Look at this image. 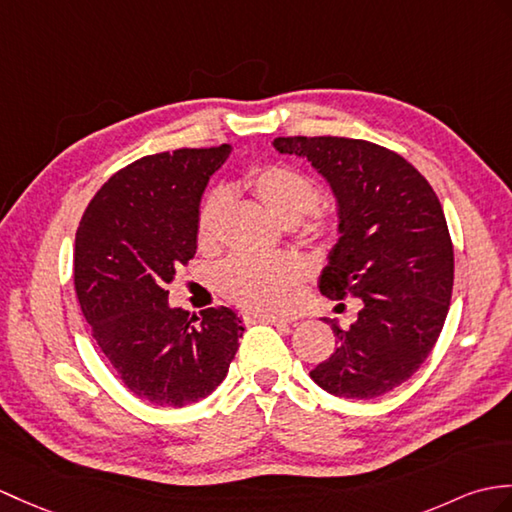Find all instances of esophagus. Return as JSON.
I'll return each instance as SVG.
<instances>
[{
    "instance_id": "1",
    "label": "esophagus",
    "mask_w": 512,
    "mask_h": 512,
    "mask_svg": "<svg viewBox=\"0 0 512 512\" xmlns=\"http://www.w3.org/2000/svg\"><path fill=\"white\" fill-rule=\"evenodd\" d=\"M246 320H259V323H270V325H290L288 318L270 316V314H255V316H248Z\"/></svg>"
}]
</instances>
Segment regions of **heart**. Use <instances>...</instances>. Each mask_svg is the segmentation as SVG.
<instances>
[{"mask_svg":"<svg viewBox=\"0 0 512 512\" xmlns=\"http://www.w3.org/2000/svg\"><path fill=\"white\" fill-rule=\"evenodd\" d=\"M244 185L272 216L310 237H327L331 220L318 207L320 185L312 174L290 163H266L248 170ZM227 196L211 192L200 202L196 216V242L202 251L220 244ZM303 277V261L290 255L235 257L220 270V290L233 303L253 312L279 310Z\"/></svg>","mask_w":512,"mask_h":512,"instance_id":"b5f03b06","label":"heart"}]
</instances>
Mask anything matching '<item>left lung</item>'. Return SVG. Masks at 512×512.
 Here are the masks:
<instances>
[{
  "label": "left lung",
  "instance_id": "obj_1",
  "mask_svg": "<svg viewBox=\"0 0 512 512\" xmlns=\"http://www.w3.org/2000/svg\"><path fill=\"white\" fill-rule=\"evenodd\" d=\"M281 154L312 161L338 202V242L318 288L358 296L338 349L310 377L344 399H377L419 371L441 336L454 288V246L441 200L401 154L364 139L277 137Z\"/></svg>",
  "mask_w": 512,
  "mask_h": 512
}]
</instances>
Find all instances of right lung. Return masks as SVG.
I'll use <instances>...</instances> for the list:
<instances>
[{
    "label": "right lung",
    "instance_id": "add662e5",
    "mask_svg": "<svg viewBox=\"0 0 512 512\" xmlns=\"http://www.w3.org/2000/svg\"><path fill=\"white\" fill-rule=\"evenodd\" d=\"M229 144L148 154L106 181L76 231L74 285L91 336L124 386L163 408L205 399L229 373L242 320L229 307L189 316L168 283L196 255V216Z\"/></svg>",
    "mask_w": 512,
    "mask_h": 512
}]
</instances>
